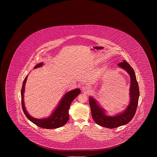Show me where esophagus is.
Segmentation results:
<instances>
[{
	"label": "esophagus",
	"instance_id": "esophagus-1",
	"mask_svg": "<svg viewBox=\"0 0 157 157\" xmlns=\"http://www.w3.org/2000/svg\"><path fill=\"white\" fill-rule=\"evenodd\" d=\"M82 90L85 93H89L90 92V88L88 86H84L82 87Z\"/></svg>",
	"mask_w": 157,
	"mask_h": 157
}]
</instances>
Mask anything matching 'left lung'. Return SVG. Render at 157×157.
I'll use <instances>...</instances> for the list:
<instances>
[{
    "label": "left lung",
    "instance_id": "left-lung-1",
    "mask_svg": "<svg viewBox=\"0 0 157 157\" xmlns=\"http://www.w3.org/2000/svg\"><path fill=\"white\" fill-rule=\"evenodd\" d=\"M118 66L125 70L130 78L129 89L130 101L126 108L114 116H107L105 109L101 107L95 98L93 96L89 97V104L93 119L98 125L107 128H116L129 123L135 114L139 101V85L134 70L125 60L119 63Z\"/></svg>",
    "mask_w": 157,
    "mask_h": 157
}]
</instances>
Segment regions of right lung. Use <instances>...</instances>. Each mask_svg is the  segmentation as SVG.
I'll use <instances>...</instances> for the list:
<instances>
[{
	"label": "right lung",
	"instance_id": "1",
	"mask_svg": "<svg viewBox=\"0 0 157 157\" xmlns=\"http://www.w3.org/2000/svg\"><path fill=\"white\" fill-rule=\"evenodd\" d=\"M43 62H40L39 64H36L34 67V69L39 68L43 66ZM28 75H27L24 79L21 92L22 109L27 118L33 123L42 128L52 129L58 128L63 126L69 120L68 111L70 109V105L72 101L75 100L76 97H77L78 95L80 94L81 91L80 90L77 88L74 90L69 91L66 93L59 101L56 108L48 117L43 119L35 118L32 117L30 114H29L28 112L26 110L24 102V93Z\"/></svg>",
	"mask_w": 157,
	"mask_h": 157
}]
</instances>
